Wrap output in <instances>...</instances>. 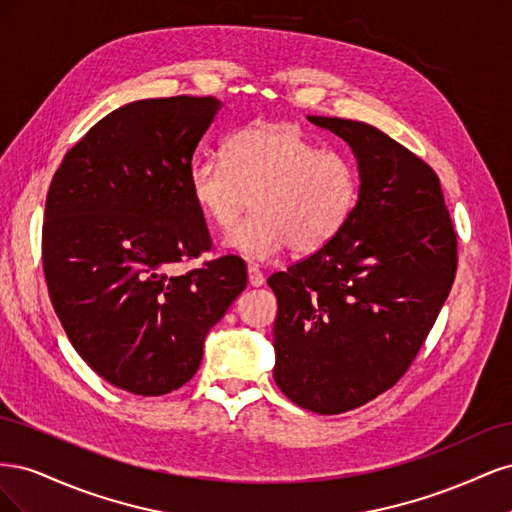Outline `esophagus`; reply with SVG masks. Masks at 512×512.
<instances>
[{"mask_svg": "<svg viewBox=\"0 0 512 512\" xmlns=\"http://www.w3.org/2000/svg\"><path fill=\"white\" fill-rule=\"evenodd\" d=\"M247 282H250V286L258 288L265 284V275H262V271L256 265H247Z\"/></svg>", "mask_w": 512, "mask_h": 512, "instance_id": "1", "label": "esophagus"}]
</instances>
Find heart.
I'll use <instances>...</instances> for the list:
<instances>
[{"label": "heart", "instance_id": "heart-1", "mask_svg": "<svg viewBox=\"0 0 512 512\" xmlns=\"http://www.w3.org/2000/svg\"><path fill=\"white\" fill-rule=\"evenodd\" d=\"M196 209L228 228L252 198L254 215L230 228L222 245L250 260L288 247L314 254L344 230L359 200L350 158L322 151L292 123L254 121L228 136L222 158H200L188 173Z\"/></svg>", "mask_w": 512, "mask_h": 512}]
</instances>
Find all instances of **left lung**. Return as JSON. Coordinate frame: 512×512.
<instances>
[{
	"label": "left lung",
	"mask_w": 512,
	"mask_h": 512,
	"mask_svg": "<svg viewBox=\"0 0 512 512\" xmlns=\"http://www.w3.org/2000/svg\"><path fill=\"white\" fill-rule=\"evenodd\" d=\"M307 119L352 149L359 200L329 245L269 277L273 378L297 406L339 414L406 374L451 292L457 237L421 158L363 121Z\"/></svg>",
	"instance_id": "left-lung-1"
}]
</instances>
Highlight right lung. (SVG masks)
Returning a JSON list of instances; mask_svg holds the SVG:
<instances>
[{"mask_svg": "<svg viewBox=\"0 0 512 512\" xmlns=\"http://www.w3.org/2000/svg\"><path fill=\"white\" fill-rule=\"evenodd\" d=\"M220 108L211 96L117 108L66 153L46 196L42 265L55 314L81 359L134 395L188 382L207 333L247 286L237 256L170 273L211 247L188 173Z\"/></svg>", "mask_w": 512, "mask_h": 512, "instance_id": "add662e5", "label": "right lung"}]
</instances>
